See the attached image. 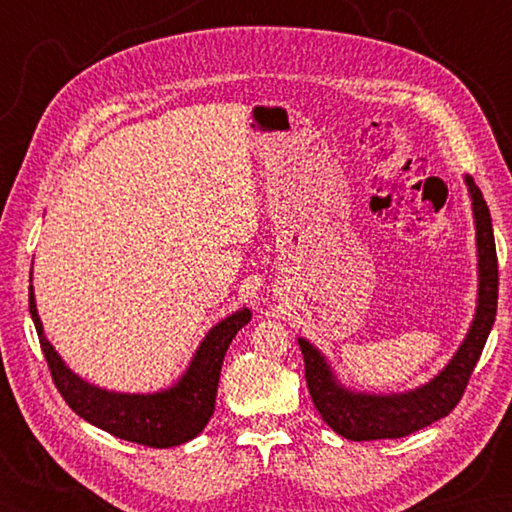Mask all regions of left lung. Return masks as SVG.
<instances>
[{
    "mask_svg": "<svg viewBox=\"0 0 512 512\" xmlns=\"http://www.w3.org/2000/svg\"><path fill=\"white\" fill-rule=\"evenodd\" d=\"M464 182L471 193L475 217L477 273H480L477 310L460 350L455 352L449 365L438 376H433L427 385L405 391V394H361V391L343 387L317 347L306 339H299L303 363H306V383L314 407L330 424V429L347 440L363 442L405 438L409 433L449 416L460 402L473 369L480 361L495 323L499 275L491 213H488V206L475 180L464 176Z\"/></svg>",
    "mask_w": 512,
    "mask_h": 512,
    "instance_id": "1",
    "label": "left lung"
}]
</instances>
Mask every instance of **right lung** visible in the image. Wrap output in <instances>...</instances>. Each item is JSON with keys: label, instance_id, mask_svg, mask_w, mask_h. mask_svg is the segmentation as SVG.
I'll return each instance as SVG.
<instances>
[{"label": "right lung", "instance_id": "right-lung-1", "mask_svg": "<svg viewBox=\"0 0 512 512\" xmlns=\"http://www.w3.org/2000/svg\"><path fill=\"white\" fill-rule=\"evenodd\" d=\"M28 308L54 385L70 409L116 438L154 449L178 447L202 433L215 409L224 354L235 334L250 321V310L242 308L213 325L195 350L187 372L173 387L156 391V394H116V391L85 383L61 361V356L43 334L32 286L28 292Z\"/></svg>", "mask_w": 512, "mask_h": 512}]
</instances>
